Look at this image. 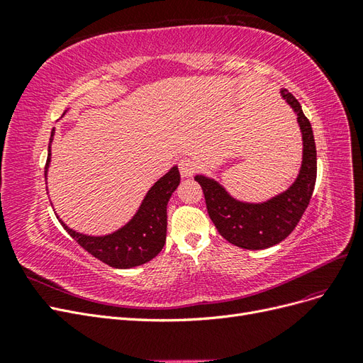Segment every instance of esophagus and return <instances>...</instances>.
I'll list each match as a JSON object with an SVG mask.
<instances>
[{
	"label": "esophagus",
	"mask_w": 363,
	"mask_h": 363,
	"mask_svg": "<svg viewBox=\"0 0 363 363\" xmlns=\"http://www.w3.org/2000/svg\"><path fill=\"white\" fill-rule=\"evenodd\" d=\"M179 169H180L182 177H184V179L192 177L195 169H196V162L192 157H183L179 162Z\"/></svg>",
	"instance_id": "obj_1"
}]
</instances>
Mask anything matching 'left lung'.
Wrapping results in <instances>:
<instances>
[{
    "label": "left lung",
    "instance_id": "left-lung-1",
    "mask_svg": "<svg viewBox=\"0 0 363 363\" xmlns=\"http://www.w3.org/2000/svg\"><path fill=\"white\" fill-rule=\"evenodd\" d=\"M301 130L303 160L298 175L286 191L262 203L238 200L224 186L204 174H196L206 199L208 216L230 244L245 250H263L276 245L291 235L309 206L316 182V147L312 125L300 103L286 89H280Z\"/></svg>",
    "mask_w": 363,
    "mask_h": 363
}]
</instances>
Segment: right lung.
Wrapping results in <instances>:
<instances>
[{
    "label": "right lung",
    "instance_id": "1",
    "mask_svg": "<svg viewBox=\"0 0 363 363\" xmlns=\"http://www.w3.org/2000/svg\"><path fill=\"white\" fill-rule=\"evenodd\" d=\"M67 112L68 111H65V113ZM52 138L54 128L51 131L48 145L45 180L51 162ZM179 184V168L172 167L163 177H160L151 186L133 218H131L127 224L108 235H84L80 232H75L74 228H69L62 219H59V221L69 233V236L74 240H77V244L83 247L87 252H91V255L98 260L119 269L135 268L139 265H144V263L150 262L151 259H155L162 251L164 240H167V206L172 192L177 189Z\"/></svg>",
    "mask_w": 363,
    "mask_h": 363
}]
</instances>
